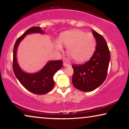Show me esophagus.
Segmentation results:
<instances>
[{
    "mask_svg": "<svg viewBox=\"0 0 129 129\" xmlns=\"http://www.w3.org/2000/svg\"><path fill=\"white\" fill-rule=\"evenodd\" d=\"M63 65H64V67H69V66H70V64H68V63L65 62H63Z\"/></svg>",
    "mask_w": 129,
    "mask_h": 129,
    "instance_id": "esophagus-1",
    "label": "esophagus"
}]
</instances>
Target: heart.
I'll list each match as a JSON object with an SVG mask.
<instances>
[{"label":"heart","mask_w":129,"mask_h":129,"mask_svg":"<svg viewBox=\"0 0 129 129\" xmlns=\"http://www.w3.org/2000/svg\"><path fill=\"white\" fill-rule=\"evenodd\" d=\"M62 45L67 47V54L77 62L89 59L94 52L96 40L91 33L82 30H72L61 34L59 40L55 42V47L58 51H62Z\"/></svg>","instance_id":"b5f03b06"}]
</instances>
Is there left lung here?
Masks as SVG:
<instances>
[{
  "label": "left lung",
  "mask_w": 129,
  "mask_h": 129,
  "mask_svg": "<svg viewBox=\"0 0 129 129\" xmlns=\"http://www.w3.org/2000/svg\"><path fill=\"white\" fill-rule=\"evenodd\" d=\"M92 34L95 38L97 46L91 58L83 64L72 65L73 85L85 92L93 91L104 82L111 59L106 40L94 30L92 29Z\"/></svg>",
  "instance_id": "obj_1"
}]
</instances>
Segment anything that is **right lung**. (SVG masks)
Segmentation results:
<instances>
[{
    "instance_id": "add662e5",
    "label": "right lung",
    "mask_w": 129,
    "mask_h": 129,
    "mask_svg": "<svg viewBox=\"0 0 129 129\" xmlns=\"http://www.w3.org/2000/svg\"><path fill=\"white\" fill-rule=\"evenodd\" d=\"M44 34L39 26H33L18 38L13 49V71L20 83L28 91L36 94H45L49 92L54 86L53 76L55 72L62 67V60L49 61L43 68L36 73H28L22 70L17 59V51L20 42L29 34Z\"/></svg>"
}]
</instances>
